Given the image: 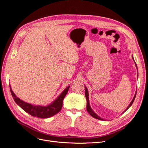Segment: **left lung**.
Segmentation results:
<instances>
[{
  "instance_id": "8db88e82",
  "label": "left lung",
  "mask_w": 148,
  "mask_h": 148,
  "mask_svg": "<svg viewBox=\"0 0 148 148\" xmlns=\"http://www.w3.org/2000/svg\"><path fill=\"white\" fill-rule=\"evenodd\" d=\"M132 57H133H133L132 56ZM134 60V59H133ZM135 65H136V68H137V65H136V64H135ZM85 87V97H86V101H87V105H86V109H87V111H88V112L90 114L92 117H94V118H95V119H99V120H104V119H101L100 117H99V116H98L95 112H94L92 110V109H91V107H90V105H89V94H88V89H87V88L86 87V86H84ZM136 93H135V96H134V97H133V100L132 101V102H130V105L128 106V107L126 109V110H125L124 112H125L126 110H127L128 109V108L130 107L132 105V104L133 103V101H134V100H135V97H136Z\"/></svg>"
}]
</instances>
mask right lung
Instances as JSON below:
<instances>
[{
    "instance_id": "1",
    "label": "right lung",
    "mask_w": 148,
    "mask_h": 148,
    "mask_svg": "<svg viewBox=\"0 0 148 148\" xmlns=\"http://www.w3.org/2000/svg\"><path fill=\"white\" fill-rule=\"evenodd\" d=\"M69 88L70 86L64 89V91L59 95V96L54 101H53L51 104L46 106H43L33 105L21 100L12 91V88L10 86L12 96L16 104L22 109L24 110L26 112L28 113L31 115L33 116V117H36L41 119L49 118L52 117L53 115H56L58 112H59L62 109V104H63V100L67 94V92L69 91Z\"/></svg>"
}]
</instances>
